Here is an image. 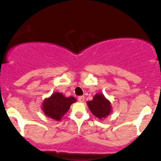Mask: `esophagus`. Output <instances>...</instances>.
Instances as JSON below:
<instances>
[{
	"label": "esophagus",
	"instance_id": "obj_1",
	"mask_svg": "<svg viewBox=\"0 0 161 161\" xmlns=\"http://www.w3.org/2000/svg\"><path fill=\"white\" fill-rule=\"evenodd\" d=\"M78 100L79 101H80V102H83V101H85V97L84 96H79L78 97Z\"/></svg>",
	"mask_w": 161,
	"mask_h": 161
}]
</instances>
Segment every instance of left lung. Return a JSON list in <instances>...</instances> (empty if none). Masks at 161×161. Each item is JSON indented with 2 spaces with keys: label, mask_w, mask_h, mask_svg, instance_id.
I'll return each instance as SVG.
<instances>
[{
  "label": "left lung",
  "mask_w": 161,
  "mask_h": 161,
  "mask_svg": "<svg viewBox=\"0 0 161 161\" xmlns=\"http://www.w3.org/2000/svg\"><path fill=\"white\" fill-rule=\"evenodd\" d=\"M87 104L91 112L98 119L106 117L111 111L110 101L105 98L102 94L95 95L93 100L88 101Z\"/></svg>",
  "instance_id": "obj_1"
}]
</instances>
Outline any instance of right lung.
<instances>
[{
	"label": "right lung",
	"instance_id": "right-lung-1",
	"mask_svg": "<svg viewBox=\"0 0 161 161\" xmlns=\"http://www.w3.org/2000/svg\"><path fill=\"white\" fill-rule=\"evenodd\" d=\"M75 101L76 99L75 97H66L63 94L56 92L44 101L42 110L48 117L55 120H60L62 116L69 110L70 105Z\"/></svg>",
	"mask_w": 161,
	"mask_h": 161
}]
</instances>
